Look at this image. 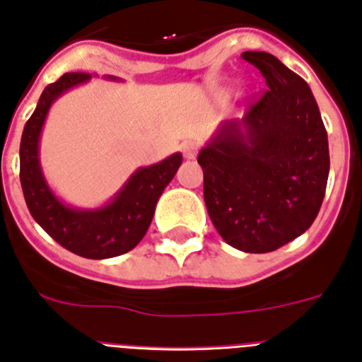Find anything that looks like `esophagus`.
<instances>
[{"label":"esophagus","instance_id":"esophagus-1","mask_svg":"<svg viewBox=\"0 0 362 362\" xmlns=\"http://www.w3.org/2000/svg\"><path fill=\"white\" fill-rule=\"evenodd\" d=\"M181 150H183V156L187 159H196L197 156V145L196 143H183V146H181Z\"/></svg>","mask_w":362,"mask_h":362}]
</instances>
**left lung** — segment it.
Instances as JSON below:
<instances>
[{"mask_svg":"<svg viewBox=\"0 0 362 362\" xmlns=\"http://www.w3.org/2000/svg\"><path fill=\"white\" fill-rule=\"evenodd\" d=\"M267 92L201 148L204 203L219 235L267 254L312 226L330 172L328 136L308 83L268 52H243Z\"/></svg>","mask_w":362,"mask_h":362,"instance_id":"obj_1","label":"left lung"}]
</instances>
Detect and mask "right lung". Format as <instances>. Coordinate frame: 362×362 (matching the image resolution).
I'll use <instances>...</instances> for the list:
<instances>
[{
	"mask_svg": "<svg viewBox=\"0 0 362 362\" xmlns=\"http://www.w3.org/2000/svg\"><path fill=\"white\" fill-rule=\"evenodd\" d=\"M90 78V74H63L56 83L45 88L21 136L19 179L32 217L54 241L81 257L108 259L127 254L145 238L156 204L183 163V156L175 152L156 165L137 168L103 206L76 209L63 203L41 170V130L54 101ZM105 78L121 81L116 76Z\"/></svg>",
	"mask_w": 362,
	"mask_h": 362,
	"instance_id": "add662e5",
	"label": "right lung"
}]
</instances>
